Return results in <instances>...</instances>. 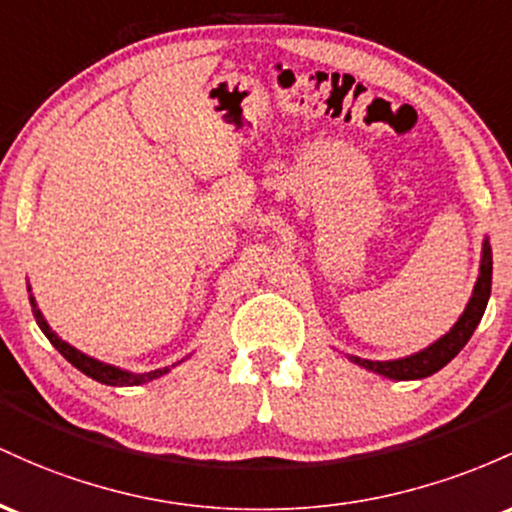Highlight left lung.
I'll use <instances>...</instances> for the list:
<instances>
[{
	"label": "left lung",
	"mask_w": 512,
	"mask_h": 512,
	"mask_svg": "<svg viewBox=\"0 0 512 512\" xmlns=\"http://www.w3.org/2000/svg\"><path fill=\"white\" fill-rule=\"evenodd\" d=\"M491 273H493V256H491V244L484 239V251H481V268L479 278H476L472 300H469L467 309H464L462 317L457 319V324L452 326L445 336L438 338L433 346L418 350V353L409 355V358L399 360H363L358 355H350L355 365L365 367V370L377 372V375L389 377V380H423L430 377L433 372H438L450 363L452 358L467 346V341L472 338L476 326H479L481 317L486 312L488 297H491Z\"/></svg>",
	"instance_id": "left-lung-1"
}]
</instances>
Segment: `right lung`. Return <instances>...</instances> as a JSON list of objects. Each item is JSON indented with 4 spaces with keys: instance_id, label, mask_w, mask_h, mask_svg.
<instances>
[{
    "instance_id": "1",
    "label": "right lung",
    "mask_w": 512,
    "mask_h": 512,
    "mask_svg": "<svg viewBox=\"0 0 512 512\" xmlns=\"http://www.w3.org/2000/svg\"><path fill=\"white\" fill-rule=\"evenodd\" d=\"M31 290V287H28ZM31 307H33V317H36V324L40 326V331L48 336V341L53 343V346L60 350L62 355H65V360H70V363L77 367L79 372H84L86 377H91V380L101 382V384H108V387H135V384H145V382H152L157 380V377L166 375V372L171 370V367H176L179 363H174L171 367H162V370H152V372H140V375H135V372H128V370H120V367H113V365H106L101 363V360H94L89 358V355H84L82 350L72 348L70 343L62 341L57 333L50 329L48 321L43 319V314H40L36 300L31 297Z\"/></svg>"
}]
</instances>
